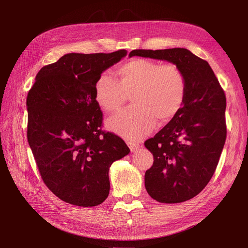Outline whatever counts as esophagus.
Masks as SVG:
<instances>
[{
    "mask_svg": "<svg viewBox=\"0 0 248 248\" xmlns=\"http://www.w3.org/2000/svg\"><path fill=\"white\" fill-rule=\"evenodd\" d=\"M127 145H128L129 149H131L132 153L137 152L141 146L140 142H139V141H127Z\"/></svg>",
    "mask_w": 248,
    "mask_h": 248,
    "instance_id": "34e87169",
    "label": "esophagus"
}]
</instances>
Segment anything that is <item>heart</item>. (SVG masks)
Returning <instances> with one entry per match:
<instances>
[{"instance_id": "obj_1", "label": "heart", "mask_w": 248, "mask_h": 248, "mask_svg": "<svg viewBox=\"0 0 248 248\" xmlns=\"http://www.w3.org/2000/svg\"><path fill=\"white\" fill-rule=\"evenodd\" d=\"M117 79L101 73L94 84L96 103L108 113L120 110L131 93L133 106L108 121V127L128 140L148 135L155 124L170 121L183 107L186 77L177 65L134 58L115 69Z\"/></svg>"}]
</instances>
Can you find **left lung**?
<instances>
[{
    "instance_id": "8db88e82",
    "label": "left lung",
    "mask_w": 248,
    "mask_h": 248,
    "mask_svg": "<svg viewBox=\"0 0 248 248\" xmlns=\"http://www.w3.org/2000/svg\"><path fill=\"white\" fill-rule=\"evenodd\" d=\"M140 56L172 62L183 71V107L161 131L145 141L153 154L145 186L161 203H181L198 195L211 180L226 140V96L206 60L185 48L137 49Z\"/></svg>"
}]
</instances>
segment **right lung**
<instances>
[{
  "instance_id": "obj_1",
  "label": "right lung",
  "mask_w": 248,
  "mask_h": 248,
  "mask_svg": "<svg viewBox=\"0 0 248 248\" xmlns=\"http://www.w3.org/2000/svg\"><path fill=\"white\" fill-rule=\"evenodd\" d=\"M126 55L69 53L42 67L27 95V139L39 173L62 201L101 204L109 194L111 164L129 153L124 140L102 131L94 98L98 76Z\"/></svg>"
}]
</instances>
